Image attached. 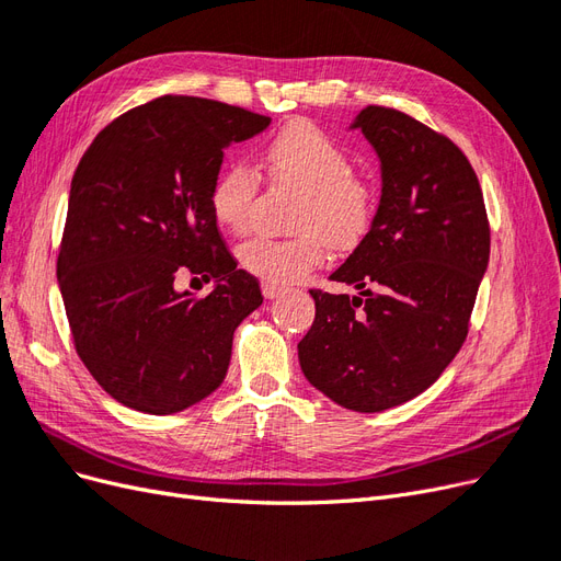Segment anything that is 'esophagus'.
<instances>
[{
    "instance_id": "34e87169",
    "label": "esophagus",
    "mask_w": 561,
    "mask_h": 561,
    "mask_svg": "<svg viewBox=\"0 0 561 561\" xmlns=\"http://www.w3.org/2000/svg\"><path fill=\"white\" fill-rule=\"evenodd\" d=\"M262 293H264V297L266 299H276V297H280V295H285V287H280V285H274V283H262Z\"/></svg>"
}]
</instances>
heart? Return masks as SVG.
<instances>
[{
  "mask_svg": "<svg viewBox=\"0 0 561 561\" xmlns=\"http://www.w3.org/2000/svg\"><path fill=\"white\" fill-rule=\"evenodd\" d=\"M268 178L301 194L287 241L254 236L239 250L248 274L274 285L307 278L325 260V241L336 250L358 245L375 219V190L351 175V159L325 130L309 122L287 124L264 149ZM260 175L245 163H231L210 190V210L225 229L245 233L254 222Z\"/></svg>",
  "mask_w": 561,
  "mask_h": 561,
  "instance_id": "1",
  "label": "heart"
}]
</instances>
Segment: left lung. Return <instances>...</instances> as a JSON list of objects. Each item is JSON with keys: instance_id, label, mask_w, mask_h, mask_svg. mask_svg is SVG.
<instances>
[{"instance_id": "1", "label": "left lung", "mask_w": 561, "mask_h": 561, "mask_svg": "<svg viewBox=\"0 0 561 561\" xmlns=\"http://www.w3.org/2000/svg\"><path fill=\"white\" fill-rule=\"evenodd\" d=\"M381 163V198L365 239L330 276L358 295L311 290L304 377L353 412L423 393L454 360L489 264L478 175L449 138L398 110L353 118Z\"/></svg>"}]
</instances>
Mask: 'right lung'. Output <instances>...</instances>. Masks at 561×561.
I'll list each match as a JSON object with an SVG mask.
<instances>
[{"instance_id": "right-lung-1", "label": "right lung", "mask_w": 561, "mask_h": 561, "mask_svg": "<svg viewBox=\"0 0 561 561\" xmlns=\"http://www.w3.org/2000/svg\"><path fill=\"white\" fill-rule=\"evenodd\" d=\"M268 116L165 95L122 114L81 157L67 201L58 285L93 379L135 412L175 414L225 381L233 332L262 307L260 283L217 231L210 190L225 149ZM182 275L216 280L180 294Z\"/></svg>"}]
</instances>
